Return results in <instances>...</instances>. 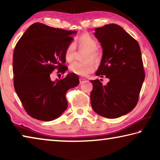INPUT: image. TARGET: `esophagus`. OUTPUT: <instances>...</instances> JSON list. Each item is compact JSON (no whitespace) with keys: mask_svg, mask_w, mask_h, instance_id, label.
<instances>
[{"mask_svg":"<svg viewBox=\"0 0 160 160\" xmlns=\"http://www.w3.org/2000/svg\"><path fill=\"white\" fill-rule=\"evenodd\" d=\"M85 78H80V83H83L84 82H85Z\"/></svg>","mask_w":160,"mask_h":160,"instance_id":"34e87169","label":"esophagus"}]
</instances>
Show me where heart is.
I'll use <instances>...</instances> for the list:
<instances>
[{
  "label": "heart",
  "instance_id": "obj_1",
  "mask_svg": "<svg viewBox=\"0 0 160 160\" xmlns=\"http://www.w3.org/2000/svg\"><path fill=\"white\" fill-rule=\"evenodd\" d=\"M78 45L80 48H83L88 50L86 54L85 62L75 61L70 66V70L73 73L80 76H85L90 73L94 69V65L92 60L97 62L99 59V56L97 51L98 48V42L94 37L89 34H83L77 37L75 42H70L67 46L64 51V57L68 62L73 61L75 52Z\"/></svg>",
  "mask_w": 160,
  "mask_h": 160
}]
</instances>
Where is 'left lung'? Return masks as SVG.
I'll list each match as a JSON object with an SVG mask.
<instances>
[{
	"label": "left lung",
	"instance_id": "obj_1",
	"mask_svg": "<svg viewBox=\"0 0 160 160\" xmlns=\"http://www.w3.org/2000/svg\"><path fill=\"white\" fill-rule=\"evenodd\" d=\"M94 36L101 43L103 56L96 75L109 80L102 85L99 80H91V105L99 115L116 118L136 106L145 73L139 44L115 24L95 29Z\"/></svg>",
	"mask_w": 160,
	"mask_h": 160
}]
</instances>
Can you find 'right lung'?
I'll return each mask as SVG.
<instances>
[{
  "instance_id": "add662e5",
  "label": "right lung",
  "mask_w": 160,
  "mask_h": 160,
  "mask_svg": "<svg viewBox=\"0 0 160 160\" xmlns=\"http://www.w3.org/2000/svg\"><path fill=\"white\" fill-rule=\"evenodd\" d=\"M75 33L35 22L16 44L12 63L14 88L31 117L53 121L67 109L66 92L79 85V78L76 74L69 73L53 82L50 75L56 69L59 74L68 69L64 65V51L73 40L71 35Z\"/></svg>"
}]
</instances>
